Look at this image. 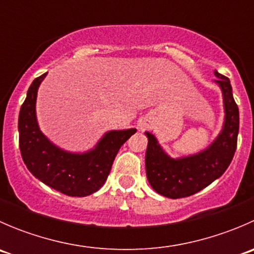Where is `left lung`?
Here are the masks:
<instances>
[{
	"instance_id": "8db88e82",
	"label": "left lung",
	"mask_w": 254,
	"mask_h": 254,
	"mask_svg": "<svg viewBox=\"0 0 254 254\" xmlns=\"http://www.w3.org/2000/svg\"><path fill=\"white\" fill-rule=\"evenodd\" d=\"M224 99L225 119L221 131L205 150L194 155L172 158L166 153L155 135L146 131V176L156 193L171 199L193 195L220 178L231 163L237 146L240 114L232 96L230 79L214 71Z\"/></svg>"
}]
</instances>
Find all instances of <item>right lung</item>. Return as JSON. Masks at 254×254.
<instances>
[{
    "label": "right lung",
    "instance_id": "1",
    "mask_svg": "<svg viewBox=\"0 0 254 254\" xmlns=\"http://www.w3.org/2000/svg\"><path fill=\"white\" fill-rule=\"evenodd\" d=\"M45 76L32 82L20 107L18 131L22 158L29 172L50 188L68 196H87L103 187L118 151L136 129L107 131L86 152L63 150L43 134L38 124L37 94Z\"/></svg>",
    "mask_w": 254,
    "mask_h": 254
}]
</instances>
